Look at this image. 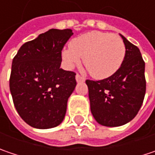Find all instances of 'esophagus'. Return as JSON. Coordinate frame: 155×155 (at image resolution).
Returning a JSON list of instances; mask_svg holds the SVG:
<instances>
[{"mask_svg": "<svg viewBox=\"0 0 155 155\" xmlns=\"http://www.w3.org/2000/svg\"><path fill=\"white\" fill-rule=\"evenodd\" d=\"M75 79H76V81H77L78 83H81V82H84V81H85V79L83 77H81V76L79 75V74H76Z\"/></svg>", "mask_w": 155, "mask_h": 155, "instance_id": "obj_1", "label": "esophagus"}]
</instances>
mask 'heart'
Returning <instances> with one entry per match:
<instances>
[{
	"label": "heart",
	"mask_w": 155,
	"mask_h": 155,
	"mask_svg": "<svg viewBox=\"0 0 155 155\" xmlns=\"http://www.w3.org/2000/svg\"><path fill=\"white\" fill-rule=\"evenodd\" d=\"M124 56L125 46L118 36L96 31L74 38L61 51L67 68L79 65L84 57V65L97 80L113 75L122 66Z\"/></svg>",
	"instance_id": "1"
}]
</instances>
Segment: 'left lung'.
<instances>
[{
    "mask_svg": "<svg viewBox=\"0 0 155 155\" xmlns=\"http://www.w3.org/2000/svg\"><path fill=\"white\" fill-rule=\"evenodd\" d=\"M125 46L122 66L102 81L87 80L90 110L99 124L116 127L138 114L146 94L145 62L140 49L119 34Z\"/></svg>",
    "mask_w": 155,
    "mask_h": 155,
    "instance_id": "obj_1",
    "label": "left lung"
}]
</instances>
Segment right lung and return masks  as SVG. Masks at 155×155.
I'll return each instance as SVG.
<instances>
[{
  "mask_svg": "<svg viewBox=\"0 0 155 155\" xmlns=\"http://www.w3.org/2000/svg\"><path fill=\"white\" fill-rule=\"evenodd\" d=\"M70 29H51L20 47L12 61L9 88L23 121L50 129L64 120L68 98L76 87L75 74L60 68L61 51Z\"/></svg>",
  "mask_w": 155,
  "mask_h": 155,
  "instance_id": "1",
  "label": "right lung"
}]
</instances>
